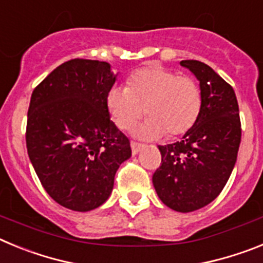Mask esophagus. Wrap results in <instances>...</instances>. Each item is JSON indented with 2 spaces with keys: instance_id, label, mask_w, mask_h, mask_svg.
Returning <instances> with one entry per match:
<instances>
[{
  "instance_id": "obj_1",
  "label": "esophagus",
  "mask_w": 263,
  "mask_h": 263,
  "mask_svg": "<svg viewBox=\"0 0 263 263\" xmlns=\"http://www.w3.org/2000/svg\"><path fill=\"white\" fill-rule=\"evenodd\" d=\"M130 146H132V153H133V155H136L141 152V148H142L145 145H143V143H138V142H132L130 143Z\"/></svg>"
}]
</instances>
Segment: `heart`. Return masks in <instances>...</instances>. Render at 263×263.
I'll list each match as a JSON object with an SVG mask.
<instances>
[{"instance_id":"1","label":"heart","mask_w":263,"mask_h":263,"mask_svg":"<svg viewBox=\"0 0 263 263\" xmlns=\"http://www.w3.org/2000/svg\"><path fill=\"white\" fill-rule=\"evenodd\" d=\"M106 109L121 130H129L143 117L137 130L143 138H176L194 127L203 109V92L191 76L178 75L164 67L145 66L129 75L125 87H113L105 99Z\"/></svg>"}]
</instances>
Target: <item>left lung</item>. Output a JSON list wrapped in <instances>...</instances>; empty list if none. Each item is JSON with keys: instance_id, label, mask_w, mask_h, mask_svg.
Returning a JSON list of instances; mask_svg holds the SVG:
<instances>
[{"instance_id": "obj_1", "label": "left lung", "mask_w": 263, "mask_h": 263, "mask_svg": "<svg viewBox=\"0 0 263 263\" xmlns=\"http://www.w3.org/2000/svg\"><path fill=\"white\" fill-rule=\"evenodd\" d=\"M200 81V117L180 141L158 146L162 162L153 184L163 204L178 212L203 208L220 195L236 164L241 142L238 103L231 84L199 60H182Z\"/></svg>"}]
</instances>
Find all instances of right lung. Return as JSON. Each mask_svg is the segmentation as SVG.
<instances>
[{
  "label": "right lung",
  "instance_id": "1",
  "mask_svg": "<svg viewBox=\"0 0 263 263\" xmlns=\"http://www.w3.org/2000/svg\"><path fill=\"white\" fill-rule=\"evenodd\" d=\"M115 81L109 63L72 59L32 90L27 154L46 192L68 210L87 212L105 203L118 167L132 155L106 109Z\"/></svg>",
  "mask_w": 263,
  "mask_h": 263
}]
</instances>
